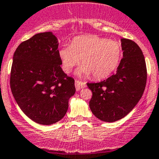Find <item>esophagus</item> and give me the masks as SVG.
<instances>
[{"label": "esophagus", "instance_id": "esophagus-1", "mask_svg": "<svg viewBox=\"0 0 159 159\" xmlns=\"http://www.w3.org/2000/svg\"><path fill=\"white\" fill-rule=\"evenodd\" d=\"M75 89H76V90L77 91H79V90H80L81 89L86 87V83L82 82V81L75 80Z\"/></svg>", "mask_w": 159, "mask_h": 159}]
</instances>
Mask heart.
I'll return each mask as SVG.
<instances>
[{"mask_svg": "<svg viewBox=\"0 0 159 159\" xmlns=\"http://www.w3.org/2000/svg\"><path fill=\"white\" fill-rule=\"evenodd\" d=\"M62 69L69 73L74 67L83 66L80 75H92L95 80L106 78L119 67L122 58V48L117 40L97 36H81L74 38L69 46L59 51Z\"/></svg>", "mask_w": 159, "mask_h": 159, "instance_id": "1", "label": "heart"}]
</instances>
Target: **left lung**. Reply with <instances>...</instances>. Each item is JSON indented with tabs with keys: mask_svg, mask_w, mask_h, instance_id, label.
<instances>
[{
	"mask_svg": "<svg viewBox=\"0 0 159 159\" xmlns=\"http://www.w3.org/2000/svg\"><path fill=\"white\" fill-rule=\"evenodd\" d=\"M121 43L123 58L116 73L105 80L87 84L92 91L90 110L104 122H116L129 114L146 86L147 68L141 49L129 39H121Z\"/></svg>",
	"mask_w": 159,
	"mask_h": 159,
	"instance_id": "obj_1",
	"label": "left lung"
}]
</instances>
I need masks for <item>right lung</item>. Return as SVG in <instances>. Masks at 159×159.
<instances>
[{"instance_id": "right-lung-1", "label": "right lung", "mask_w": 159, "mask_h": 159, "mask_svg": "<svg viewBox=\"0 0 159 159\" xmlns=\"http://www.w3.org/2000/svg\"><path fill=\"white\" fill-rule=\"evenodd\" d=\"M58 39L51 32L22 42L13 56L10 87L22 111L33 121L51 125L67 112L75 80L61 68Z\"/></svg>"}]
</instances>
